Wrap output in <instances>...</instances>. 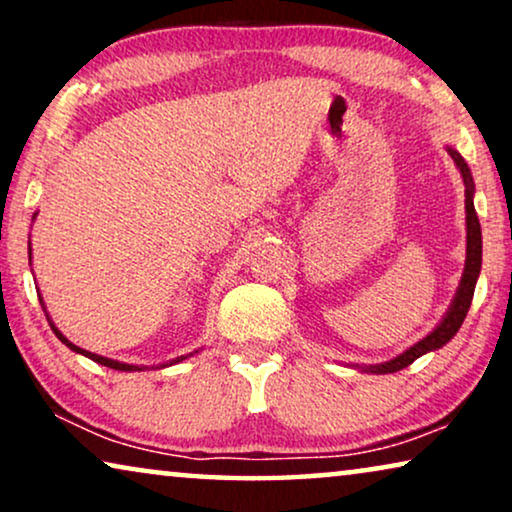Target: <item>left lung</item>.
<instances>
[{
    "label": "left lung",
    "instance_id": "8db88e82",
    "mask_svg": "<svg viewBox=\"0 0 512 512\" xmlns=\"http://www.w3.org/2000/svg\"><path fill=\"white\" fill-rule=\"evenodd\" d=\"M447 153L452 156L454 165H457V170L461 172V179H464V186H466V263H464V275H461V282L457 286V293H454L452 303L443 314V319L438 321V326L433 328L426 338L415 342V345L405 349V352L384 363H375V366H359V363H354L352 368L361 370V373H373V375L398 373V370L408 368L412 361H417L419 356L445 347L447 342L457 335L468 314V307H471L473 291H475V284H478L480 268H482V230H480V221L473 205L475 184H473V174L468 170L466 160L461 158V153L457 149H452V146H447Z\"/></svg>",
    "mask_w": 512,
    "mask_h": 512
}]
</instances>
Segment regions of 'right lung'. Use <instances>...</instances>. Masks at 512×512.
I'll return each instance as SVG.
<instances>
[{
    "label": "right lung",
    "mask_w": 512,
    "mask_h": 512,
    "mask_svg": "<svg viewBox=\"0 0 512 512\" xmlns=\"http://www.w3.org/2000/svg\"><path fill=\"white\" fill-rule=\"evenodd\" d=\"M37 214L39 212H34V216H32V221L37 219ZM30 265H32V244H30ZM39 303H41V307H44V312H46V305H44V298H41V293H39ZM46 319H48V324H51V328H53V333L58 335V340L62 342V345H67L69 349H72V352H76V354H81V356H88L90 361H95V363H100V366H107V368H114V370H123V373H135V370H146L149 366H135V363H123V361H116V359H107V356H100V354H93V352H88V349H81V347H76L74 342H69L65 335H62L60 331H58V326L53 324V319H51V314L46 312ZM193 354H198V349H195V352H191V354H184V356H177V359H172V361H165V363H158V366H151V368H167V366H174V363H179V361H184V359H188V356H193Z\"/></svg>",
    "instance_id": "add662e5"
}]
</instances>
